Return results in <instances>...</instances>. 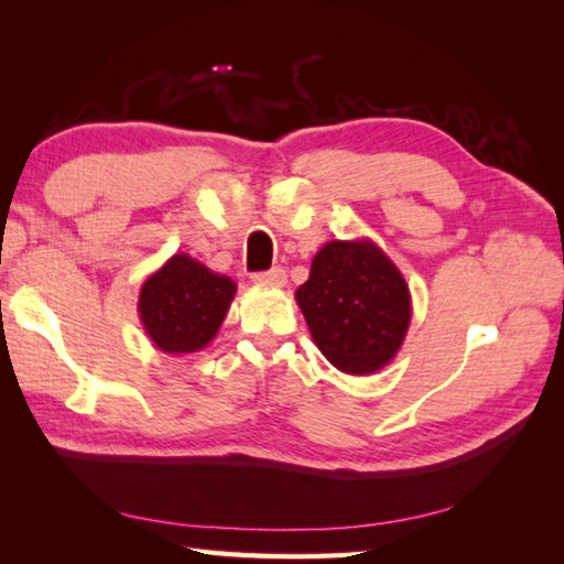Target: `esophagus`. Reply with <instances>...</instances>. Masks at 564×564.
<instances>
[{
  "label": "esophagus",
  "mask_w": 564,
  "mask_h": 564,
  "mask_svg": "<svg viewBox=\"0 0 564 564\" xmlns=\"http://www.w3.org/2000/svg\"><path fill=\"white\" fill-rule=\"evenodd\" d=\"M256 285H285V271L283 269H271L263 273H253Z\"/></svg>",
  "instance_id": "34e87169"
}]
</instances>
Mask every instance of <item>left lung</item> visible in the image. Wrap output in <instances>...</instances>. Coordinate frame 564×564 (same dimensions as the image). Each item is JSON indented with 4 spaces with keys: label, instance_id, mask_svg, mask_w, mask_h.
<instances>
[{
    "label": "left lung",
    "instance_id": "1",
    "mask_svg": "<svg viewBox=\"0 0 564 564\" xmlns=\"http://www.w3.org/2000/svg\"><path fill=\"white\" fill-rule=\"evenodd\" d=\"M295 301L313 343L348 376L386 368L403 346L413 316L403 273L370 238L323 246Z\"/></svg>",
    "mask_w": 564,
    "mask_h": 564
}]
</instances>
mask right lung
<instances>
[{
	"label": "right lung",
	"instance_id": "obj_1",
	"mask_svg": "<svg viewBox=\"0 0 564 564\" xmlns=\"http://www.w3.org/2000/svg\"><path fill=\"white\" fill-rule=\"evenodd\" d=\"M234 295L236 283L228 275L214 273L188 253H174L141 283V326L169 356L204 350L221 328Z\"/></svg>",
	"mask_w": 564,
	"mask_h": 564
}]
</instances>
